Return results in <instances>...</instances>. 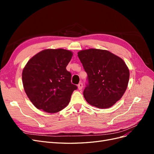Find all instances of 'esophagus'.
Listing matches in <instances>:
<instances>
[{
    "label": "esophagus",
    "instance_id": "1",
    "mask_svg": "<svg viewBox=\"0 0 154 154\" xmlns=\"http://www.w3.org/2000/svg\"><path fill=\"white\" fill-rule=\"evenodd\" d=\"M78 88L79 90H81L82 88H83V83H79V84L78 85Z\"/></svg>",
    "mask_w": 154,
    "mask_h": 154
}]
</instances>
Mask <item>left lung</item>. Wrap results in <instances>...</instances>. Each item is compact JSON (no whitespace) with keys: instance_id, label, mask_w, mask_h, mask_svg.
Returning <instances> with one entry per match:
<instances>
[{"instance_id":"left-lung-1","label":"left lung","mask_w":154,"mask_h":154,"mask_svg":"<svg viewBox=\"0 0 154 154\" xmlns=\"http://www.w3.org/2000/svg\"><path fill=\"white\" fill-rule=\"evenodd\" d=\"M78 57L87 74L83 96L88 103L106 109L122 98L130 76L122 58L108 51L97 49L81 51Z\"/></svg>"}]
</instances>
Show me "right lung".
<instances>
[{
  "instance_id": "right-lung-1",
  "label": "right lung",
  "mask_w": 154,
  "mask_h": 154,
  "mask_svg": "<svg viewBox=\"0 0 154 154\" xmlns=\"http://www.w3.org/2000/svg\"><path fill=\"white\" fill-rule=\"evenodd\" d=\"M72 53L63 49H45L31 58L22 71L27 97L37 109L46 112L62 110L78 87L71 83L66 67Z\"/></svg>"
}]
</instances>
